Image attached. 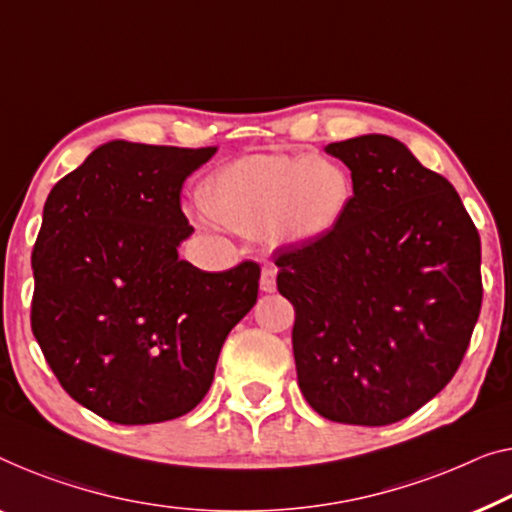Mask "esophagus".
Instances as JSON below:
<instances>
[{
	"label": "esophagus",
	"instance_id": "1",
	"mask_svg": "<svg viewBox=\"0 0 512 512\" xmlns=\"http://www.w3.org/2000/svg\"><path fill=\"white\" fill-rule=\"evenodd\" d=\"M276 276H278L276 264L262 266V278H259V287H262V292H266V294L276 292Z\"/></svg>",
	"mask_w": 512,
	"mask_h": 512
}]
</instances>
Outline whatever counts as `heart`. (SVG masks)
Masks as SVG:
<instances>
[{
	"mask_svg": "<svg viewBox=\"0 0 512 512\" xmlns=\"http://www.w3.org/2000/svg\"><path fill=\"white\" fill-rule=\"evenodd\" d=\"M354 179L329 156H248L225 165L202 186L211 218L278 246L322 241L345 223Z\"/></svg>",
	"mask_w": 512,
	"mask_h": 512,
	"instance_id": "obj_1",
	"label": "heart"
}]
</instances>
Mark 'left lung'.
Returning <instances> with one entry per match:
<instances>
[{"label": "left lung", "mask_w": 512, "mask_h": 512, "mask_svg": "<svg viewBox=\"0 0 512 512\" xmlns=\"http://www.w3.org/2000/svg\"><path fill=\"white\" fill-rule=\"evenodd\" d=\"M326 154L352 170V209L331 236L276 257L296 312V377L319 416L391 425L467 354L483 303L480 236L451 181L395 137H352Z\"/></svg>", "instance_id": "8db88e82"}]
</instances>
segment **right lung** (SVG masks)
<instances>
[{
	"mask_svg": "<svg viewBox=\"0 0 512 512\" xmlns=\"http://www.w3.org/2000/svg\"><path fill=\"white\" fill-rule=\"evenodd\" d=\"M218 147L114 140L50 190L36 236L32 331L59 384L119 425L188 414L257 303L259 264L179 259L181 186Z\"/></svg>",
	"mask_w": 512,
	"mask_h": 512,
	"instance_id": "1",
	"label": "right lung"
}]
</instances>
